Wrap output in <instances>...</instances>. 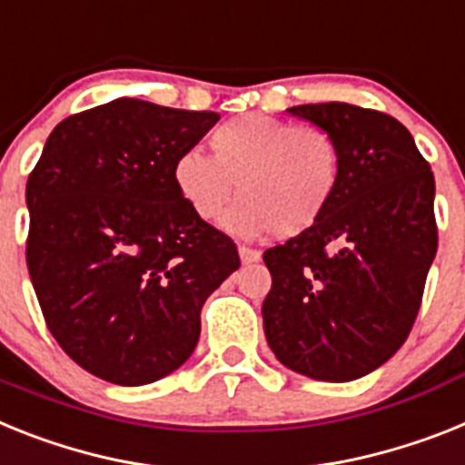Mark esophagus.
I'll list each match as a JSON object with an SVG mask.
<instances>
[{
	"label": "esophagus",
	"instance_id": "34e87169",
	"mask_svg": "<svg viewBox=\"0 0 465 465\" xmlns=\"http://www.w3.org/2000/svg\"><path fill=\"white\" fill-rule=\"evenodd\" d=\"M239 257L243 264H255L262 260L260 251H252V248H245V245H239Z\"/></svg>",
	"mask_w": 465,
	"mask_h": 465
}]
</instances>
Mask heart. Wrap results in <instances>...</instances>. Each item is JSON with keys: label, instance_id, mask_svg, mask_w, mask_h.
<instances>
[{"label": "heart", "instance_id": "obj_1", "mask_svg": "<svg viewBox=\"0 0 465 465\" xmlns=\"http://www.w3.org/2000/svg\"><path fill=\"white\" fill-rule=\"evenodd\" d=\"M213 158L201 151L179 153L173 182L191 213L217 220L226 232L257 239L302 236L323 220L341 186V151L319 127L248 113L226 120L210 136Z\"/></svg>", "mask_w": 465, "mask_h": 465}]
</instances>
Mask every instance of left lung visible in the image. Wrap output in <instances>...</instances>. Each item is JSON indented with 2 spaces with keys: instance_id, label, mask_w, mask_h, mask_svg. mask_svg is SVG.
Returning <instances> with one entry per match:
<instances>
[{
  "instance_id": "obj_1",
  "label": "left lung",
  "mask_w": 465,
  "mask_h": 465,
  "mask_svg": "<svg viewBox=\"0 0 465 465\" xmlns=\"http://www.w3.org/2000/svg\"><path fill=\"white\" fill-rule=\"evenodd\" d=\"M288 113L333 136L341 186L314 229L264 252V335L291 371L347 383L385 364L416 322L438 252L435 177L385 113L338 101Z\"/></svg>"
}]
</instances>
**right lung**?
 I'll list each match as a JSON object with an SVG mask.
<instances>
[{"mask_svg": "<svg viewBox=\"0 0 465 465\" xmlns=\"http://www.w3.org/2000/svg\"><path fill=\"white\" fill-rule=\"evenodd\" d=\"M220 120L120 96L58 123L27 177V272L75 364L148 385L193 354L210 292L239 269L229 236L191 213L173 167Z\"/></svg>", "mask_w": 465, "mask_h": 465, "instance_id": "right-lung-1", "label": "right lung"}]
</instances>
